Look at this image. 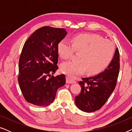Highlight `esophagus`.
Returning <instances> with one entry per match:
<instances>
[{"label": "esophagus", "mask_w": 132, "mask_h": 132, "mask_svg": "<svg viewBox=\"0 0 132 132\" xmlns=\"http://www.w3.org/2000/svg\"><path fill=\"white\" fill-rule=\"evenodd\" d=\"M66 82L67 83V84H75V83H76V80H74V79L70 78L69 77H67Z\"/></svg>", "instance_id": "34e87169"}]
</instances>
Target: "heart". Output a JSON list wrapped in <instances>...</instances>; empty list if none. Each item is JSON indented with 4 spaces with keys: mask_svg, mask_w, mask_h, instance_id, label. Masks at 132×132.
<instances>
[{
    "mask_svg": "<svg viewBox=\"0 0 132 132\" xmlns=\"http://www.w3.org/2000/svg\"><path fill=\"white\" fill-rule=\"evenodd\" d=\"M71 43L62 39L57 44V50L63 59L71 57L78 53L76 61L61 65L62 73L75 76L86 70L88 75H98L104 71L112 61L115 53L114 44L101 35L95 34H80L72 37Z\"/></svg>",
    "mask_w": 132,
    "mask_h": 132,
    "instance_id": "b5f03b06",
    "label": "heart"
}]
</instances>
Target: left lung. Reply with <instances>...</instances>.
<instances>
[{"instance_id": "obj_1", "label": "left lung", "mask_w": 132, "mask_h": 132, "mask_svg": "<svg viewBox=\"0 0 132 132\" xmlns=\"http://www.w3.org/2000/svg\"><path fill=\"white\" fill-rule=\"evenodd\" d=\"M120 67V53L117 48L112 61L103 73L94 77L82 78L79 82L81 91L75 97L77 107L86 112L100 109L115 89Z\"/></svg>"}]
</instances>
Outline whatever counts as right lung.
Listing matches in <instances>:
<instances>
[{
  "label": "right lung",
  "mask_w": 132,
  "mask_h": 132,
  "mask_svg": "<svg viewBox=\"0 0 132 132\" xmlns=\"http://www.w3.org/2000/svg\"><path fill=\"white\" fill-rule=\"evenodd\" d=\"M66 35L65 29L44 26L24 43L19 59L18 82L23 97L30 103L49 105L57 89L65 84L64 74L53 75L58 69L57 44Z\"/></svg>",
  "instance_id": "right-lung-1"
}]
</instances>
